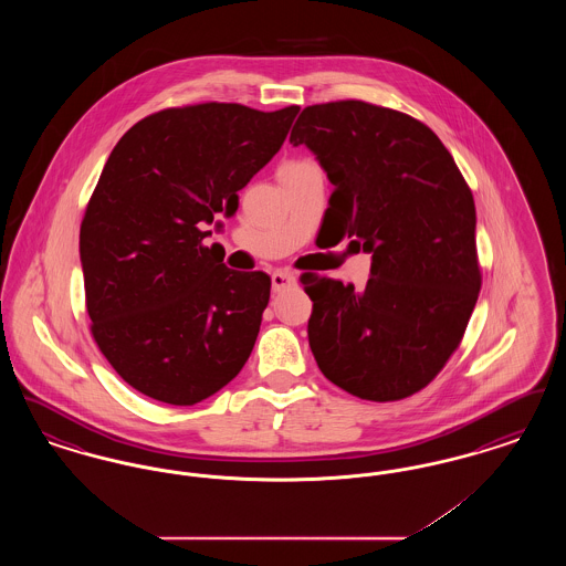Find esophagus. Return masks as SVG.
I'll return each instance as SVG.
<instances>
[{
    "label": "esophagus",
    "mask_w": 566,
    "mask_h": 566,
    "mask_svg": "<svg viewBox=\"0 0 566 566\" xmlns=\"http://www.w3.org/2000/svg\"><path fill=\"white\" fill-rule=\"evenodd\" d=\"M271 284H273V291H275V293L286 291L289 286L295 284V273L284 270L273 271V273H271Z\"/></svg>",
    "instance_id": "34e87169"
}]
</instances>
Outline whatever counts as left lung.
<instances>
[{"label": "left lung", "instance_id": "left-lung-1", "mask_svg": "<svg viewBox=\"0 0 566 566\" xmlns=\"http://www.w3.org/2000/svg\"><path fill=\"white\" fill-rule=\"evenodd\" d=\"M291 144L316 155L335 187L331 218L371 254L363 291L303 280L312 354L358 399L411 397L454 354L478 303L471 189L424 123L358 99L307 106Z\"/></svg>", "mask_w": 566, "mask_h": 566}]
</instances>
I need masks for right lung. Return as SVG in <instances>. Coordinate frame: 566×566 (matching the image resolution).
Listing matches in <instances>:
<instances>
[{"mask_svg":"<svg viewBox=\"0 0 566 566\" xmlns=\"http://www.w3.org/2000/svg\"><path fill=\"white\" fill-rule=\"evenodd\" d=\"M298 106L161 109L109 153L81 227L91 333L114 371L169 405L212 397L254 348L271 277L229 270L203 245L282 148Z\"/></svg>","mask_w":566,"mask_h":566,"instance_id":"1","label":"right lung"}]
</instances>
